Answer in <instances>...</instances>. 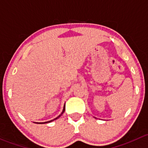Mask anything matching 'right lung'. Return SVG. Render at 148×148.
<instances>
[{
  "label": "right lung",
  "mask_w": 148,
  "mask_h": 148,
  "mask_svg": "<svg viewBox=\"0 0 148 148\" xmlns=\"http://www.w3.org/2000/svg\"><path fill=\"white\" fill-rule=\"evenodd\" d=\"M65 105H64V107H63V112H61V114H60V115H59V116H58L57 118H55V119H53V120H50V121H47V122H45V123H40V124H44V123H51V122H52V121H53V120H56V119H58V118H60V116H61L62 115V114L64 112H65Z\"/></svg>",
  "instance_id": "obj_1"
}]
</instances>
